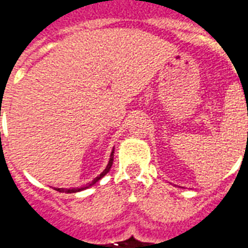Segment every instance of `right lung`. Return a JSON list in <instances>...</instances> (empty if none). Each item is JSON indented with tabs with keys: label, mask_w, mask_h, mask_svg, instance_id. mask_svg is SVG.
I'll return each mask as SVG.
<instances>
[{
	"label": "right lung",
	"mask_w": 248,
	"mask_h": 248,
	"mask_svg": "<svg viewBox=\"0 0 248 248\" xmlns=\"http://www.w3.org/2000/svg\"><path fill=\"white\" fill-rule=\"evenodd\" d=\"M113 161H114V150L111 151V155H110V161H108L106 169H105V170H103V171L101 172V174H99V175H98L95 179H94V181H92L90 183H87L86 186L79 187V188H70V190H67V188H66V190H65V188H56V190H57V191H60V192H63V191H65V192H77V191H81V190H85V188H89V187L93 186L94 183H97L98 181H99V179L103 177V175H106V174H108V170H110V169H111V166H113Z\"/></svg>",
	"instance_id": "obj_1"
}]
</instances>
